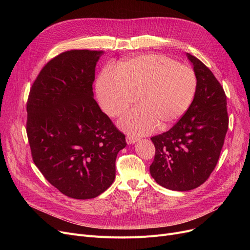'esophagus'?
<instances>
[{
    "instance_id": "34e87169",
    "label": "esophagus",
    "mask_w": 250,
    "mask_h": 250,
    "mask_svg": "<svg viewBox=\"0 0 250 250\" xmlns=\"http://www.w3.org/2000/svg\"><path fill=\"white\" fill-rule=\"evenodd\" d=\"M125 140H126V143H127V144H134V143H136V142L139 141L138 138H136V137H134V136H130V135H127L126 138H125Z\"/></svg>"
}]
</instances>
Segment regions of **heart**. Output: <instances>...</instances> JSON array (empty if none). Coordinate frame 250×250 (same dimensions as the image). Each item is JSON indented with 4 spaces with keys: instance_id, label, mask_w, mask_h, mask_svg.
<instances>
[{
    "instance_id": "obj_1",
    "label": "heart",
    "mask_w": 250,
    "mask_h": 250,
    "mask_svg": "<svg viewBox=\"0 0 250 250\" xmlns=\"http://www.w3.org/2000/svg\"><path fill=\"white\" fill-rule=\"evenodd\" d=\"M196 76L188 65L159 55L125 61L118 72L104 69L97 80V95L105 112L123 115L139 99L120 125L134 135H145L159 125L167 127L187 112L196 92Z\"/></svg>"
}]
</instances>
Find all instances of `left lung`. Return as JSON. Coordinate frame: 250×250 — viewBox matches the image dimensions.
<instances>
[{"instance_id": "1", "label": "left lung", "mask_w": 250, "mask_h": 250, "mask_svg": "<svg viewBox=\"0 0 250 250\" xmlns=\"http://www.w3.org/2000/svg\"><path fill=\"white\" fill-rule=\"evenodd\" d=\"M187 56L198 81L193 100L171 128L151 138L156 149L152 177L161 187L178 191L199 188L211 175L229 125L224 89L206 64Z\"/></svg>"}]
</instances>
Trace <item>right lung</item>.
Masks as SVG:
<instances>
[{
	"mask_svg": "<svg viewBox=\"0 0 250 250\" xmlns=\"http://www.w3.org/2000/svg\"><path fill=\"white\" fill-rule=\"evenodd\" d=\"M103 51L73 49L51 59L27 100L28 142L34 164L62 194L93 199L115 178L125 136L102 112L92 84Z\"/></svg>",
	"mask_w": 250,
	"mask_h": 250,
	"instance_id": "obj_1",
	"label": "right lung"
}]
</instances>
